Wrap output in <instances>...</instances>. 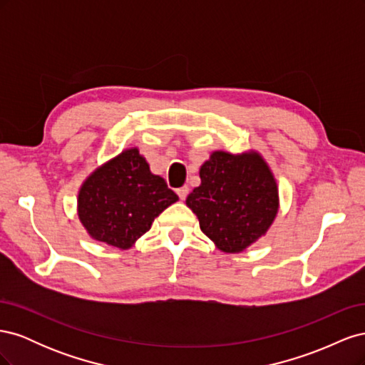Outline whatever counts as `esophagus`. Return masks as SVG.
<instances>
[{"mask_svg": "<svg viewBox=\"0 0 365 365\" xmlns=\"http://www.w3.org/2000/svg\"><path fill=\"white\" fill-rule=\"evenodd\" d=\"M176 193H178L180 200H181V201H184L185 197H187V195H189V187H187V185H184V187H180V189L176 190Z\"/></svg>", "mask_w": 365, "mask_h": 365, "instance_id": "esophagus-1", "label": "esophagus"}]
</instances>
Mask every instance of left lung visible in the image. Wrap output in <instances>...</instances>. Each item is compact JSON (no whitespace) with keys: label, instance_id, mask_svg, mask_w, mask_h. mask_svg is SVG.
Segmentation results:
<instances>
[{"label":"left lung","instance_id":"1","mask_svg":"<svg viewBox=\"0 0 365 365\" xmlns=\"http://www.w3.org/2000/svg\"><path fill=\"white\" fill-rule=\"evenodd\" d=\"M200 178L185 204L216 248L242 252L267 235L280 200L274 173L257 150H215L202 163Z\"/></svg>","mask_w":365,"mask_h":365}]
</instances>
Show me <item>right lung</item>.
Listing matches in <instances>:
<instances>
[{"label":"right lung","mask_w":365,"mask_h":365,"mask_svg":"<svg viewBox=\"0 0 365 365\" xmlns=\"http://www.w3.org/2000/svg\"><path fill=\"white\" fill-rule=\"evenodd\" d=\"M176 201L138 148H128L86 176L77 195V216L91 239L129 250Z\"/></svg>","instance_id":"right-lung-1"}]
</instances>
